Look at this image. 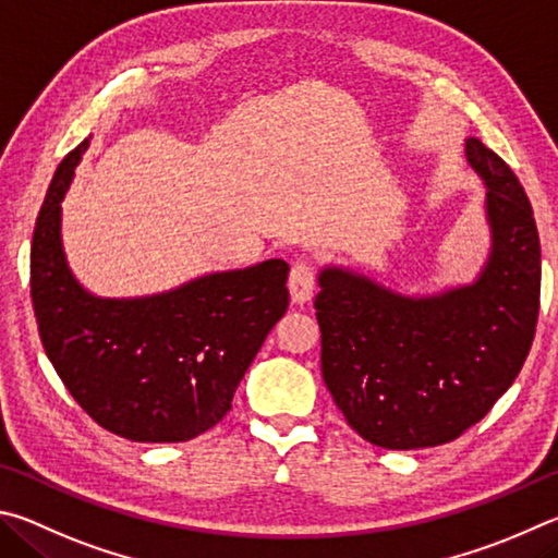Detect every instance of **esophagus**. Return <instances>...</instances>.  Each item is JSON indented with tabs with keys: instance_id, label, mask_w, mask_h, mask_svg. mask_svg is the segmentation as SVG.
Returning <instances> with one entry per match:
<instances>
[{
	"instance_id": "34e87169",
	"label": "esophagus",
	"mask_w": 558,
	"mask_h": 558,
	"mask_svg": "<svg viewBox=\"0 0 558 558\" xmlns=\"http://www.w3.org/2000/svg\"><path fill=\"white\" fill-rule=\"evenodd\" d=\"M316 287V274L308 262H296L289 274V294L294 304H306L314 296Z\"/></svg>"
}]
</instances>
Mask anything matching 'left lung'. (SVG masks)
Here are the masks:
<instances>
[{
	"label": "left lung",
	"mask_w": 558,
	"mask_h": 558,
	"mask_svg": "<svg viewBox=\"0 0 558 558\" xmlns=\"http://www.w3.org/2000/svg\"><path fill=\"white\" fill-rule=\"evenodd\" d=\"M485 183L490 254L475 281L407 296L343 267L318 274L320 369L345 422L379 448L441 446L490 412L530 355L542 250L532 205L510 166L468 136Z\"/></svg>",
	"instance_id": "1"
}]
</instances>
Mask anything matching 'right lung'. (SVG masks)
<instances>
[{"label":"right lung","instance_id":"right-lung-1","mask_svg":"<svg viewBox=\"0 0 558 558\" xmlns=\"http://www.w3.org/2000/svg\"><path fill=\"white\" fill-rule=\"evenodd\" d=\"M87 144L56 169L32 242L38 336L68 392L107 432L179 444L230 412L264 338L289 308V264L205 274L154 296L102 299L65 262L61 201Z\"/></svg>","mask_w":558,"mask_h":558}]
</instances>
